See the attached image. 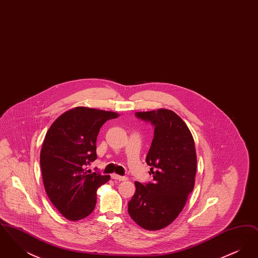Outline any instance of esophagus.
Masks as SVG:
<instances>
[{"label": "esophagus", "instance_id": "esophagus-1", "mask_svg": "<svg viewBox=\"0 0 258 258\" xmlns=\"http://www.w3.org/2000/svg\"><path fill=\"white\" fill-rule=\"evenodd\" d=\"M111 178L113 180H118V181H125L127 178L124 177V176H120V175H117V174H112L111 175Z\"/></svg>", "mask_w": 258, "mask_h": 258}]
</instances>
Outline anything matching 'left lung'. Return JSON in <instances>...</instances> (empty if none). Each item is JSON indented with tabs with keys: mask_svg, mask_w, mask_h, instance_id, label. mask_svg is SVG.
Segmentation results:
<instances>
[{
	"mask_svg": "<svg viewBox=\"0 0 258 258\" xmlns=\"http://www.w3.org/2000/svg\"><path fill=\"white\" fill-rule=\"evenodd\" d=\"M135 117L155 127L146 162L153 181L135 182L128 202L132 219L147 230L169 225L184 208L197 173L195 140L184 121L171 110L136 112Z\"/></svg>",
	"mask_w": 258,
	"mask_h": 258,
	"instance_id": "obj_1",
	"label": "left lung"
}]
</instances>
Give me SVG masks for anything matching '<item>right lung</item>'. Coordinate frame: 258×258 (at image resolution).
Masks as SVG:
<instances>
[{"instance_id": "obj_1", "label": "right lung", "mask_w": 258, "mask_h": 258, "mask_svg": "<svg viewBox=\"0 0 258 258\" xmlns=\"http://www.w3.org/2000/svg\"><path fill=\"white\" fill-rule=\"evenodd\" d=\"M117 117L115 112L76 107L61 114L45 135L40 152L43 184L52 204L68 220L89 216L98 186L110 179L86 166L97 160L99 128Z\"/></svg>"}]
</instances>
